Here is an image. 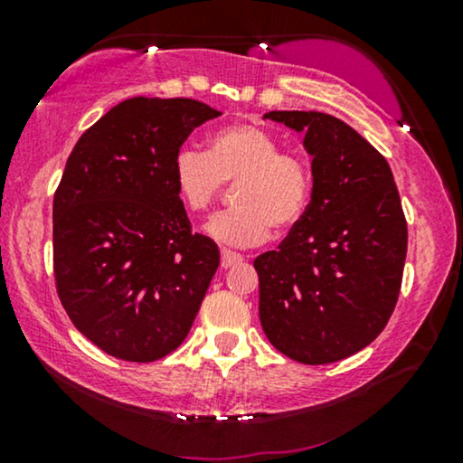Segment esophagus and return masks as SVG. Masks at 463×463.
I'll list each match as a JSON object with an SVG mask.
<instances>
[{"label": "esophagus", "instance_id": "34e87169", "mask_svg": "<svg viewBox=\"0 0 463 463\" xmlns=\"http://www.w3.org/2000/svg\"><path fill=\"white\" fill-rule=\"evenodd\" d=\"M242 261V257L238 255V252H232V250H221V268L227 269L232 268V265H236Z\"/></svg>", "mask_w": 463, "mask_h": 463}]
</instances>
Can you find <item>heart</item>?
Listing matches in <instances>:
<instances>
[{
  "label": "heart",
  "instance_id": "obj_1",
  "mask_svg": "<svg viewBox=\"0 0 463 463\" xmlns=\"http://www.w3.org/2000/svg\"><path fill=\"white\" fill-rule=\"evenodd\" d=\"M173 183L183 206L202 213L236 183V208L208 219L204 232L225 246H255L269 230L290 232L306 217L314 176L301 156L282 151L280 141L261 126L240 122L214 132L208 154L181 147L173 160Z\"/></svg>",
  "mask_w": 463,
  "mask_h": 463
}]
</instances>
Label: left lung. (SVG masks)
Here are the masks:
<instances>
[{
  "instance_id": "8db88e82",
  "label": "left lung",
  "mask_w": 463,
  "mask_h": 463,
  "mask_svg": "<svg viewBox=\"0 0 463 463\" xmlns=\"http://www.w3.org/2000/svg\"><path fill=\"white\" fill-rule=\"evenodd\" d=\"M263 118L303 132L312 200L278 250L255 259L259 318L269 344L303 364L344 360L371 344L398 301L407 221L385 157L318 111Z\"/></svg>"
}]
</instances>
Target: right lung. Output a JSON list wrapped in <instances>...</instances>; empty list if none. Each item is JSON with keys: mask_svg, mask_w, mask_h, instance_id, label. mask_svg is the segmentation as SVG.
Segmentation results:
<instances>
[{"mask_svg": "<svg viewBox=\"0 0 463 463\" xmlns=\"http://www.w3.org/2000/svg\"><path fill=\"white\" fill-rule=\"evenodd\" d=\"M221 111L194 99L124 100L90 126L54 194V278L75 328L128 363H154L187 337L219 268L192 233L173 183L175 154Z\"/></svg>", "mask_w": 463, "mask_h": 463, "instance_id": "1", "label": "right lung"}]
</instances>
